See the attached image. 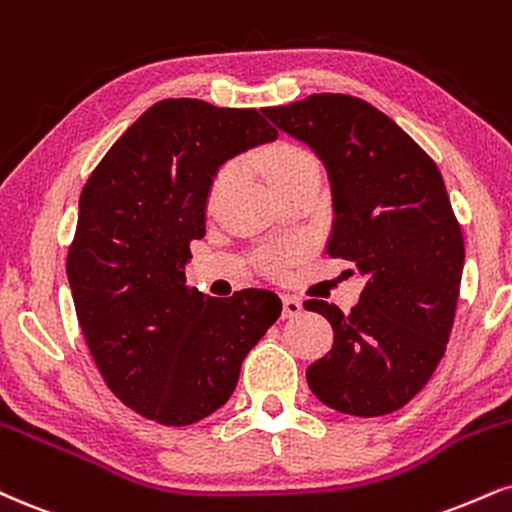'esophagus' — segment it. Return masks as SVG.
Masks as SVG:
<instances>
[{"instance_id": "obj_1", "label": "esophagus", "mask_w": 512, "mask_h": 512, "mask_svg": "<svg viewBox=\"0 0 512 512\" xmlns=\"http://www.w3.org/2000/svg\"><path fill=\"white\" fill-rule=\"evenodd\" d=\"M300 312H303V303H300L295 295H283V317L286 319L298 317Z\"/></svg>"}]
</instances>
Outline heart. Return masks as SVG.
Wrapping results in <instances>:
<instances>
[{"label": "heart", "mask_w": 512, "mask_h": 512, "mask_svg": "<svg viewBox=\"0 0 512 512\" xmlns=\"http://www.w3.org/2000/svg\"><path fill=\"white\" fill-rule=\"evenodd\" d=\"M305 166H317V162L310 152L303 150V147H298V145L281 143V145L272 147V150L262 157V169H264V174H267V181L272 183V186L274 183L283 181V178L295 174V171L305 169ZM231 174H233V166H224V169L219 171L217 178H214L212 195H217L219 190L229 183ZM293 255H295V248H291V245H286V248H267L260 252V264L264 269H269V272H279L283 264L291 260Z\"/></svg>", "instance_id": "b5f03b06"}]
</instances>
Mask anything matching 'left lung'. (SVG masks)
Wrapping results in <instances>:
<instances>
[{"label":"left lung","instance_id":"1","mask_svg":"<svg viewBox=\"0 0 512 512\" xmlns=\"http://www.w3.org/2000/svg\"><path fill=\"white\" fill-rule=\"evenodd\" d=\"M262 112L324 162L334 193L326 252L367 279L346 315L324 300L303 303L334 329L307 384L338 412L389 415L434 374L458 305L465 243L439 166L360 97L319 92Z\"/></svg>","mask_w":512,"mask_h":512}]
</instances>
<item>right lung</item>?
<instances>
[{
    "label": "right lung",
    "mask_w": 512,
    "mask_h": 512,
    "mask_svg": "<svg viewBox=\"0 0 512 512\" xmlns=\"http://www.w3.org/2000/svg\"><path fill=\"white\" fill-rule=\"evenodd\" d=\"M276 135L257 109L162 100L83 186L66 257L78 324L109 391L147 420L188 427L219 410L281 315L264 288L209 298L186 281L219 166Z\"/></svg>",
    "instance_id": "obj_1"
}]
</instances>
